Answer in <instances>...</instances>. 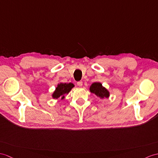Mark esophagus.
Returning <instances> with one entry per match:
<instances>
[{"label": "esophagus", "instance_id": "obj_1", "mask_svg": "<svg viewBox=\"0 0 158 158\" xmlns=\"http://www.w3.org/2000/svg\"><path fill=\"white\" fill-rule=\"evenodd\" d=\"M77 85H78L79 87H82V85H83V82H82V81H79V82H77Z\"/></svg>", "mask_w": 158, "mask_h": 158}]
</instances>
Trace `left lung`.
<instances>
[{
	"mask_svg": "<svg viewBox=\"0 0 158 158\" xmlns=\"http://www.w3.org/2000/svg\"><path fill=\"white\" fill-rule=\"evenodd\" d=\"M89 91L100 99H108L110 97V91L100 82H94L91 84L89 87Z\"/></svg>",
	"mask_w": 158,
	"mask_h": 158,
	"instance_id": "8db88e82",
	"label": "left lung"
}]
</instances>
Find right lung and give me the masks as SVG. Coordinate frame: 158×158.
Segmentation results:
<instances>
[{"mask_svg":"<svg viewBox=\"0 0 158 158\" xmlns=\"http://www.w3.org/2000/svg\"><path fill=\"white\" fill-rule=\"evenodd\" d=\"M75 87L74 84L72 83H58L57 87L52 94V98L53 99L60 98V100H63L65 98V95L68 94L73 87Z\"/></svg>","mask_w":158,"mask_h":158,"instance_id":"1","label":"right lung"}]
</instances>
